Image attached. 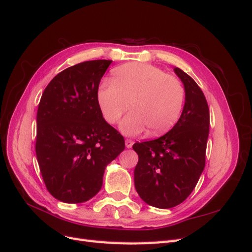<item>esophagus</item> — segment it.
<instances>
[{
	"label": "esophagus",
	"mask_w": 252,
	"mask_h": 252,
	"mask_svg": "<svg viewBox=\"0 0 252 252\" xmlns=\"http://www.w3.org/2000/svg\"><path fill=\"white\" fill-rule=\"evenodd\" d=\"M125 144H126V147L127 148H131L132 147V144H133V141L131 139H126L125 140Z\"/></svg>",
	"instance_id": "34e87169"
}]
</instances>
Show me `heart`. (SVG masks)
<instances>
[{
    "mask_svg": "<svg viewBox=\"0 0 252 252\" xmlns=\"http://www.w3.org/2000/svg\"><path fill=\"white\" fill-rule=\"evenodd\" d=\"M185 101V88L180 79L161 68L144 63H128L113 69L110 84L97 90V104L108 124H117L129 109L133 110L121 123V130L136 135L165 133L177 123Z\"/></svg>",
    "mask_w": 252,
    "mask_h": 252,
    "instance_id": "b5f03b06",
    "label": "heart"
}]
</instances>
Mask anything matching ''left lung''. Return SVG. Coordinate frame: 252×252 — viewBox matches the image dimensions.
Instances as JSON below:
<instances>
[{
    "instance_id": "1",
    "label": "left lung",
    "mask_w": 252,
    "mask_h": 252,
    "mask_svg": "<svg viewBox=\"0 0 252 252\" xmlns=\"http://www.w3.org/2000/svg\"><path fill=\"white\" fill-rule=\"evenodd\" d=\"M185 87L183 112L170 131L156 140L136 142L139 156L134 186L141 199L157 208H172L184 202L204 170L209 134V108L194 80L175 67Z\"/></svg>"
}]
</instances>
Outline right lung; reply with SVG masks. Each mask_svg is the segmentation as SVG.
Here are the masks:
<instances>
[{
    "mask_svg": "<svg viewBox=\"0 0 252 252\" xmlns=\"http://www.w3.org/2000/svg\"><path fill=\"white\" fill-rule=\"evenodd\" d=\"M110 60L86 61L58 73L45 88L36 113L35 154L49 193L83 203L103 185L104 170L125 141L103 118L97 104Z\"/></svg>",
    "mask_w": 252,
    "mask_h": 252,
    "instance_id": "right-lung-1",
    "label": "right lung"
}]
</instances>
